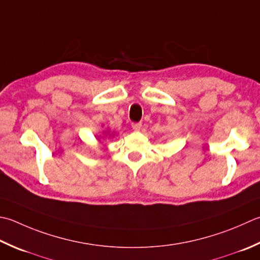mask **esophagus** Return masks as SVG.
<instances>
[{"label":"esophagus","instance_id":"esophagus-1","mask_svg":"<svg viewBox=\"0 0 260 260\" xmlns=\"http://www.w3.org/2000/svg\"><path fill=\"white\" fill-rule=\"evenodd\" d=\"M142 127V123H133L132 124V128H133L135 132H139Z\"/></svg>","mask_w":260,"mask_h":260}]
</instances>
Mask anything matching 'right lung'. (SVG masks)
Masks as SVG:
<instances>
[{
  "label": "right lung",
  "mask_w": 260,
  "mask_h": 260,
  "mask_svg": "<svg viewBox=\"0 0 260 260\" xmlns=\"http://www.w3.org/2000/svg\"><path fill=\"white\" fill-rule=\"evenodd\" d=\"M110 137H114L113 133H109V129H104L103 131V134H101L100 136H96V139L100 140V139H110Z\"/></svg>",
  "instance_id": "add662e5"
}]
</instances>
